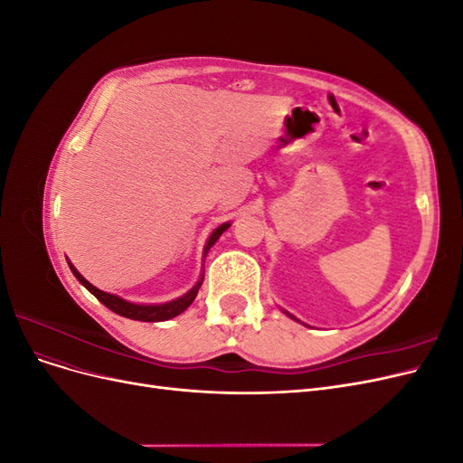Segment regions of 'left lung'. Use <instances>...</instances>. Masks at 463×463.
Segmentation results:
<instances>
[{
  "mask_svg": "<svg viewBox=\"0 0 463 463\" xmlns=\"http://www.w3.org/2000/svg\"><path fill=\"white\" fill-rule=\"evenodd\" d=\"M282 311H284V309H282ZM284 313H286V315H288V317H289V318H293V320H298V322H301V320H299V318H296V317H293V315H291V313H288V311H284ZM301 325H303V326H309V325H305V322H301Z\"/></svg>",
  "mask_w": 463,
  "mask_h": 463,
  "instance_id": "1",
  "label": "left lung"
}]
</instances>
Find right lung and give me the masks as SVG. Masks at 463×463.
Listing matches in <instances>:
<instances>
[{"label": "right lung", "mask_w": 463, "mask_h": 463, "mask_svg": "<svg viewBox=\"0 0 463 463\" xmlns=\"http://www.w3.org/2000/svg\"><path fill=\"white\" fill-rule=\"evenodd\" d=\"M230 226H232V222H223L222 226H218L213 233H210V237L206 240V245H204V250H203V259H206L210 247H213L220 240V235L226 232ZM67 264H69V269H71V272L75 274V278L79 279V282L85 286L98 301H100L102 305H106L109 311H114L118 315L125 317V318L143 320V322H162V320H170V318L184 313L187 307L194 301V298H197V293H199V289L203 286V279H204V274H201L199 282L194 284L187 293H184V296L177 298V299H172V301H167V303L146 305V303H133V301H128V299H123L119 296H114V293H108V291L98 289L96 286H92L89 279L75 269L71 262L67 260Z\"/></svg>", "instance_id": "1"}]
</instances>
